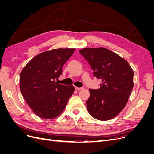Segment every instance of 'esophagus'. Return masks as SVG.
<instances>
[{"label": "esophagus", "mask_w": 154, "mask_h": 154, "mask_svg": "<svg viewBox=\"0 0 154 154\" xmlns=\"http://www.w3.org/2000/svg\"><path fill=\"white\" fill-rule=\"evenodd\" d=\"M82 87H75V89L76 90V91H80V90H81V89H82Z\"/></svg>", "instance_id": "1"}]
</instances>
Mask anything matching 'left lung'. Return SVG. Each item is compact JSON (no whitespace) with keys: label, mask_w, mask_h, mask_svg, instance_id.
Returning <instances> with one entry per match:
<instances>
[{"label":"left lung","mask_w":154,"mask_h":154,"mask_svg":"<svg viewBox=\"0 0 154 154\" xmlns=\"http://www.w3.org/2000/svg\"><path fill=\"white\" fill-rule=\"evenodd\" d=\"M92 69L93 75L101 80L97 89L90 88L86 101L93 118L106 121L115 118L124 109L134 87V72L126 60L104 48L79 51Z\"/></svg>","instance_id":"8db88e82"}]
</instances>
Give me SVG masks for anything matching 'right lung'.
Here are the masks:
<instances>
[{
    "label": "right lung",
    "instance_id": "add662e5",
    "mask_svg": "<svg viewBox=\"0 0 154 154\" xmlns=\"http://www.w3.org/2000/svg\"><path fill=\"white\" fill-rule=\"evenodd\" d=\"M75 49H56L36 55L26 64L20 76V89L27 103L40 118L57 117L74 91L72 85L55 81Z\"/></svg>",
    "mask_w": 154,
    "mask_h": 154
}]
</instances>
